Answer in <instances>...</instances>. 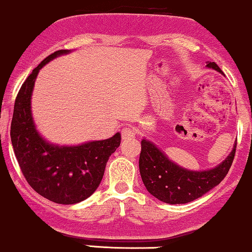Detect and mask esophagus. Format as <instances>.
I'll use <instances>...</instances> for the list:
<instances>
[{
    "label": "esophagus",
    "mask_w": 252,
    "mask_h": 252,
    "mask_svg": "<svg viewBox=\"0 0 252 252\" xmlns=\"http://www.w3.org/2000/svg\"><path fill=\"white\" fill-rule=\"evenodd\" d=\"M135 135V132L133 131L132 128H129V127H124L123 129H121V138L123 139H131Z\"/></svg>",
    "instance_id": "34e87169"
}]
</instances>
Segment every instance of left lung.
<instances>
[{"mask_svg":"<svg viewBox=\"0 0 252 252\" xmlns=\"http://www.w3.org/2000/svg\"><path fill=\"white\" fill-rule=\"evenodd\" d=\"M206 67L220 74L221 69L215 62H208ZM236 140L233 149L220 165L206 171H191L179 166L167 158L152 141L141 140L139 170L147 191L157 199L167 204L190 203L204 196L225 178L235 158Z\"/></svg>","mask_w":252,"mask_h":252,"instance_id":"left-lung-1","label":"left lung"}]
</instances>
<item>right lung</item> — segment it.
Masks as SVG:
<instances>
[{"label": "right lung", "instance_id": "obj_1", "mask_svg": "<svg viewBox=\"0 0 252 252\" xmlns=\"http://www.w3.org/2000/svg\"><path fill=\"white\" fill-rule=\"evenodd\" d=\"M61 49L47 56L22 84L14 105L10 138L20 168L38 194L58 204H76L94 193L101 182L108 158L119 147L121 135L88 141L76 146H59L41 137L32 115V93L40 69Z\"/></svg>", "mask_w": 252, "mask_h": 252}]
</instances>
